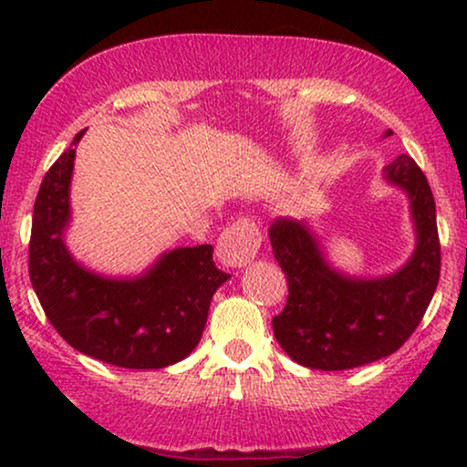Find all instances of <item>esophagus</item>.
I'll use <instances>...</instances> for the list:
<instances>
[{
    "instance_id": "34e87169",
    "label": "esophagus",
    "mask_w": 467,
    "mask_h": 467,
    "mask_svg": "<svg viewBox=\"0 0 467 467\" xmlns=\"http://www.w3.org/2000/svg\"><path fill=\"white\" fill-rule=\"evenodd\" d=\"M261 246V232L253 219H238L223 229L216 257L227 267H242L251 264Z\"/></svg>"
}]
</instances>
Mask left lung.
Returning a JSON list of instances; mask_svg holds the SVG:
<instances>
[{"mask_svg":"<svg viewBox=\"0 0 467 467\" xmlns=\"http://www.w3.org/2000/svg\"><path fill=\"white\" fill-rule=\"evenodd\" d=\"M387 181L410 197L417 227V251L391 276H342L325 261L304 221L278 216L270 225L274 257L289 283L285 308L272 318L274 336L306 368L336 372L395 353L419 327L436 293L440 238L430 182L408 155L387 165Z\"/></svg>","mask_w":467,"mask_h":467,"instance_id":"obj_1","label":"left lung"}]
</instances>
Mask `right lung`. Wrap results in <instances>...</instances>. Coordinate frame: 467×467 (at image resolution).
Returning a JSON list of instances; mask_svg holds the SVG:
<instances>
[{
  "mask_svg": "<svg viewBox=\"0 0 467 467\" xmlns=\"http://www.w3.org/2000/svg\"><path fill=\"white\" fill-rule=\"evenodd\" d=\"M74 155L67 149L50 165L34 206L29 278L44 315L69 347L110 366L159 369L184 359L202 340L210 299L229 274L214 265L210 244L165 253L131 280L76 264L63 244Z\"/></svg>",
  "mask_w": 467,
  "mask_h": 467,
  "instance_id": "right-lung-1",
  "label": "right lung"
}]
</instances>
